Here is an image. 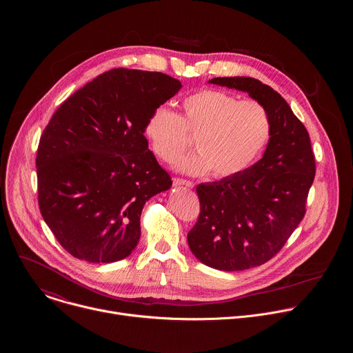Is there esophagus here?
Segmentation results:
<instances>
[{
	"instance_id": "1",
	"label": "esophagus",
	"mask_w": 353,
	"mask_h": 353,
	"mask_svg": "<svg viewBox=\"0 0 353 353\" xmlns=\"http://www.w3.org/2000/svg\"><path fill=\"white\" fill-rule=\"evenodd\" d=\"M174 185H183L186 188H194V183L192 181H188V179H183V178H174Z\"/></svg>"
}]
</instances>
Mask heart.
<instances>
[{
	"instance_id": "obj_1",
	"label": "heart",
	"mask_w": 353,
	"mask_h": 353,
	"mask_svg": "<svg viewBox=\"0 0 353 353\" xmlns=\"http://www.w3.org/2000/svg\"><path fill=\"white\" fill-rule=\"evenodd\" d=\"M182 111L178 115L157 107L147 121L145 136L153 153L165 163L190 150L196 139L199 153L176 163L188 174L212 171L214 178L235 176L252 165L270 139V115L259 101L201 90L183 99Z\"/></svg>"
}]
</instances>
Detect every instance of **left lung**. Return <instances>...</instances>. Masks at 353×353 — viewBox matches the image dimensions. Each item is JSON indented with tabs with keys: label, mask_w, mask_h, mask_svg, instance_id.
<instances>
[{
	"label": "left lung",
	"mask_w": 353,
	"mask_h": 353,
	"mask_svg": "<svg viewBox=\"0 0 353 353\" xmlns=\"http://www.w3.org/2000/svg\"><path fill=\"white\" fill-rule=\"evenodd\" d=\"M248 92L272 121L263 157L243 172L200 183V214L188 234L202 263L225 272L259 266L280 252L305 214L315 156L305 126L272 87L252 77L209 81Z\"/></svg>",
	"instance_id": "1"
}]
</instances>
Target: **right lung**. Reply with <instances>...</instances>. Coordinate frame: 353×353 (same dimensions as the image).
Segmentation results:
<instances>
[{
	"mask_svg": "<svg viewBox=\"0 0 353 353\" xmlns=\"http://www.w3.org/2000/svg\"><path fill=\"white\" fill-rule=\"evenodd\" d=\"M181 87L160 72L117 68L52 114L37 153L38 203L70 255L108 263L137 246L144 203L172 185L148 150L145 125Z\"/></svg>",
	"mask_w": 353,
	"mask_h": 353,
	"instance_id": "1",
	"label": "right lung"
}]
</instances>
